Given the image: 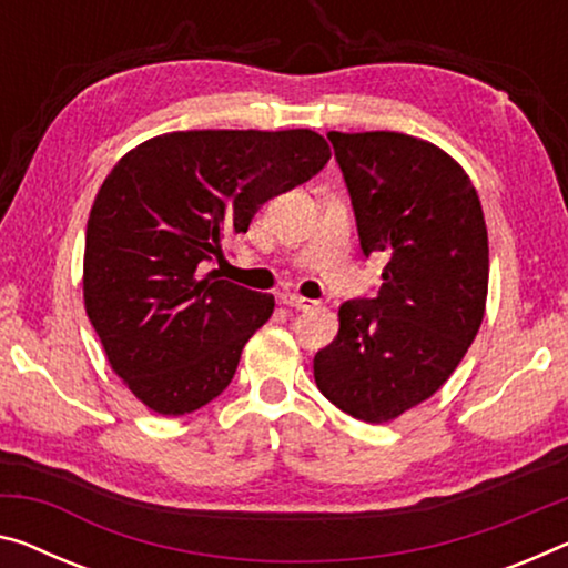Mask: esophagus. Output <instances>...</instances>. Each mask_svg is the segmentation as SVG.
<instances>
[{"label": "esophagus", "instance_id": "34e87169", "mask_svg": "<svg viewBox=\"0 0 568 568\" xmlns=\"http://www.w3.org/2000/svg\"><path fill=\"white\" fill-rule=\"evenodd\" d=\"M282 302H284L286 307H290L292 312H310V310L314 307V304H317V302L304 300V296H296V294H284Z\"/></svg>", "mask_w": 568, "mask_h": 568}]
</instances>
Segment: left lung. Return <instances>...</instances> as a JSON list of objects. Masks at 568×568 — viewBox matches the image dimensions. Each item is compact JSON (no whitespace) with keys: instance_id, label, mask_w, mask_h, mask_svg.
Instances as JSON below:
<instances>
[{"instance_id":"8db88e82","label":"left lung","mask_w":568,"mask_h":568,"mask_svg":"<svg viewBox=\"0 0 568 568\" xmlns=\"http://www.w3.org/2000/svg\"><path fill=\"white\" fill-rule=\"evenodd\" d=\"M363 254H386L373 300L339 307L337 337L314 355L322 396L386 424L439 390L485 317L490 248L462 164L400 132H329Z\"/></svg>"}]
</instances>
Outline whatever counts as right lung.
Listing matches in <instances>:
<instances>
[{"mask_svg":"<svg viewBox=\"0 0 568 568\" xmlns=\"http://www.w3.org/2000/svg\"><path fill=\"white\" fill-rule=\"evenodd\" d=\"M327 160L312 129H195L146 139L113 164L85 225L83 302L111 371L150 412L193 414L229 386L274 296L205 264Z\"/></svg>","mask_w":568,"mask_h":568,"instance_id":"right-lung-1","label":"right lung"}]
</instances>
